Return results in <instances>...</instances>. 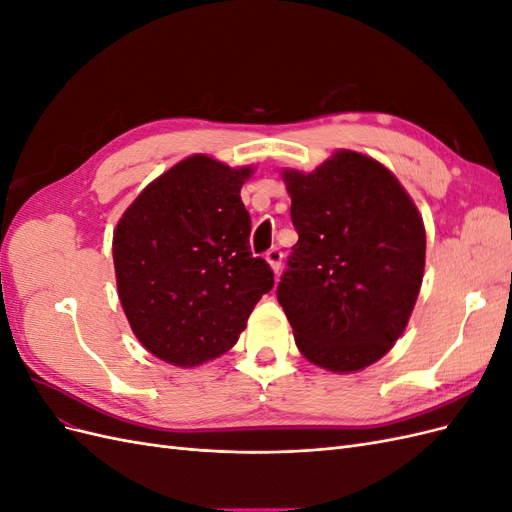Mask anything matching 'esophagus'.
<instances>
[{"label": "esophagus", "mask_w": 512, "mask_h": 512, "mask_svg": "<svg viewBox=\"0 0 512 512\" xmlns=\"http://www.w3.org/2000/svg\"><path fill=\"white\" fill-rule=\"evenodd\" d=\"M267 262L271 265V269L275 271V273H280V269H282V260H284V252L280 250V247H271V250L267 252Z\"/></svg>", "instance_id": "1"}]
</instances>
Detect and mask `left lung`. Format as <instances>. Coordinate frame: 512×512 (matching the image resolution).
I'll return each mask as SVG.
<instances>
[{
	"instance_id": "8db88e82",
	"label": "left lung",
	"mask_w": 512,
	"mask_h": 512,
	"mask_svg": "<svg viewBox=\"0 0 512 512\" xmlns=\"http://www.w3.org/2000/svg\"><path fill=\"white\" fill-rule=\"evenodd\" d=\"M299 241L277 284L309 361L356 371L404 333L425 269V226L380 162L339 151L312 175L286 170Z\"/></svg>"
}]
</instances>
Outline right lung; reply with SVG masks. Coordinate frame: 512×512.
<instances>
[{
    "mask_svg": "<svg viewBox=\"0 0 512 512\" xmlns=\"http://www.w3.org/2000/svg\"><path fill=\"white\" fill-rule=\"evenodd\" d=\"M247 177L250 168L192 156L149 183L117 224L123 312L166 363L194 367L224 354L273 288L269 262L250 250Z\"/></svg>",
    "mask_w": 512,
    "mask_h": 512,
    "instance_id": "1",
    "label": "right lung"
}]
</instances>
